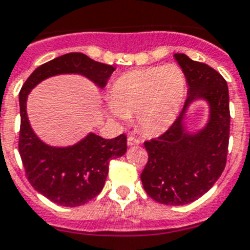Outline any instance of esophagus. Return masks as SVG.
<instances>
[{"label": "esophagus", "instance_id": "34e87169", "mask_svg": "<svg viewBox=\"0 0 250 250\" xmlns=\"http://www.w3.org/2000/svg\"><path fill=\"white\" fill-rule=\"evenodd\" d=\"M140 144H141V140H140V138H136L133 137V136H128V138H127V145H128V146H135V145Z\"/></svg>", "mask_w": 250, "mask_h": 250}]
</instances>
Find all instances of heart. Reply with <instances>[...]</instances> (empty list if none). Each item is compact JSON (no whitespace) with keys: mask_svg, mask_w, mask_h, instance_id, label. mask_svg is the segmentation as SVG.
<instances>
[{"mask_svg":"<svg viewBox=\"0 0 250 250\" xmlns=\"http://www.w3.org/2000/svg\"><path fill=\"white\" fill-rule=\"evenodd\" d=\"M186 90V76L177 64L129 71L110 87L108 115L123 122L135 114L142 132L159 135L177 119Z\"/></svg>","mask_w":250,"mask_h":250,"instance_id":"obj_1","label":"heart"}]
</instances>
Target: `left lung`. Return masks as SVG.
Segmentation results:
<instances>
[{
    "label": "left lung",
    "instance_id": "left-lung-1",
    "mask_svg": "<svg viewBox=\"0 0 250 250\" xmlns=\"http://www.w3.org/2000/svg\"><path fill=\"white\" fill-rule=\"evenodd\" d=\"M188 83V95L179 117L160 137L145 142L148 161L141 174L142 186L156 202L182 206L203 196L225 169L230 133L229 89L212 67L175 53ZM196 100L209 104V121L189 132L185 113Z\"/></svg>",
    "mask_w": 250,
    "mask_h": 250
}]
</instances>
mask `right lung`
Returning a JSON list of instances; mask_svg holds the SVG:
<instances>
[{
  "label": "right lung",
  "instance_id": "add662e5",
  "mask_svg": "<svg viewBox=\"0 0 250 250\" xmlns=\"http://www.w3.org/2000/svg\"><path fill=\"white\" fill-rule=\"evenodd\" d=\"M115 68L89 58L83 53H67L42 64L31 73L20 90L19 152L25 173L34 189L52 202L77 207L95 198L108 177L109 161L127 151V137L105 140L90 132L81 141L67 147L43 142L31 128L26 100L31 90L48 77L81 75L103 89Z\"/></svg>",
  "mask_w": 250,
  "mask_h": 250
}]
</instances>
